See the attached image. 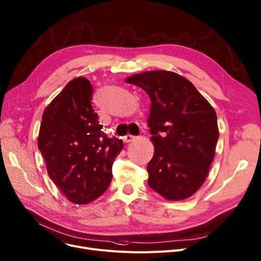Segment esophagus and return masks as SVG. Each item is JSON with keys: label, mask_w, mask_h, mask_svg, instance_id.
Segmentation results:
<instances>
[{"label": "esophagus", "mask_w": 261, "mask_h": 261, "mask_svg": "<svg viewBox=\"0 0 261 261\" xmlns=\"http://www.w3.org/2000/svg\"><path fill=\"white\" fill-rule=\"evenodd\" d=\"M134 139H135V136H133V135H131V134H127L126 136H123V142H125V143H130V142H132Z\"/></svg>", "instance_id": "obj_1"}]
</instances>
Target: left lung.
Instances as JSON below:
<instances>
[{
    "instance_id": "left-lung-1",
    "label": "left lung",
    "mask_w": 261,
    "mask_h": 261,
    "mask_svg": "<svg viewBox=\"0 0 261 261\" xmlns=\"http://www.w3.org/2000/svg\"><path fill=\"white\" fill-rule=\"evenodd\" d=\"M126 82L151 99L148 126L154 146L148 185L169 201L197 193L207 177L219 139L217 114L189 80L169 71L135 74Z\"/></svg>"
}]
</instances>
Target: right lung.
Wrapping results in <instances>:
<instances>
[{
	"label": "right lung",
	"mask_w": 261,
	"mask_h": 261,
	"mask_svg": "<svg viewBox=\"0 0 261 261\" xmlns=\"http://www.w3.org/2000/svg\"><path fill=\"white\" fill-rule=\"evenodd\" d=\"M93 87L85 77L71 80L46 107L38 148L47 173L74 204L99 198L112 181V165L123 144L101 131L92 107Z\"/></svg>",
	"instance_id": "right-lung-1"
}]
</instances>
